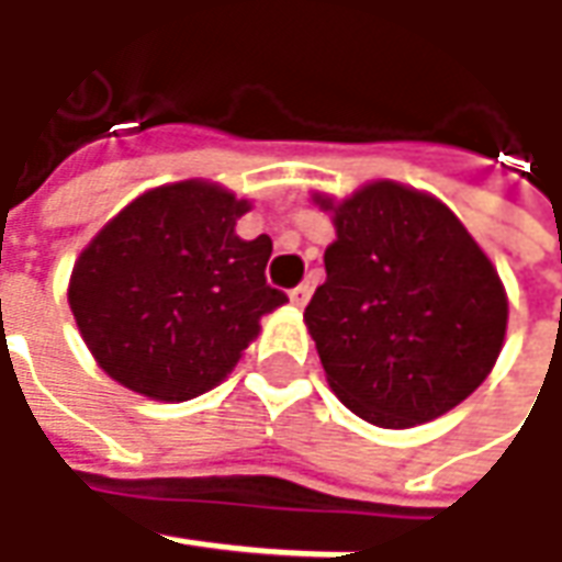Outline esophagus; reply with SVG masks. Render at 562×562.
Segmentation results:
<instances>
[{
	"label": "esophagus",
	"instance_id": "1",
	"mask_svg": "<svg viewBox=\"0 0 562 562\" xmlns=\"http://www.w3.org/2000/svg\"><path fill=\"white\" fill-rule=\"evenodd\" d=\"M310 296H313V288H310V284H296V288L291 291V303L303 310V306L310 303Z\"/></svg>",
	"mask_w": 562,
	"mask_h": 562
}]
</instances>
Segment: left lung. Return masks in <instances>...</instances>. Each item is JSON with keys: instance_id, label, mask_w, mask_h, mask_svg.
<instances>
[{"instance_id": "obj_1", "label": "left lung", "mask_w": 562, "mask_h": 562, "mask_svg": "<svg viewBox=\"0 0 562 562\" xmlns=\"http://www.w3.org/2000/svg\"><path fill=\"white\" fill-rule=\"evenodd\" d=\"M337 240L306 306L328 384L359 419L409 428L463 403L494 369L507 293L463 222L435 196L375 181L331 203Z\"/></svg>"}]
</instances>
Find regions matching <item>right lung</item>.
<instances>
[{"label":"right lung","instance_id":"right-lung-1","mask_svg":"<svg viewBox=\"0 0 562 562\" xmlns=\"http://www.w3.org/2000/svg\"><path fill=\"white\" fill-rule=\"evenodd\" d=\"M244 212L247 200L209 181L156 187L80 252L68 303L119 384L165 403L200 397L237 366L259 318L288 303L266 281L269 234L234 231Z\"/></svg>","mask_w":562,"mask_h":562}]
</instances>
